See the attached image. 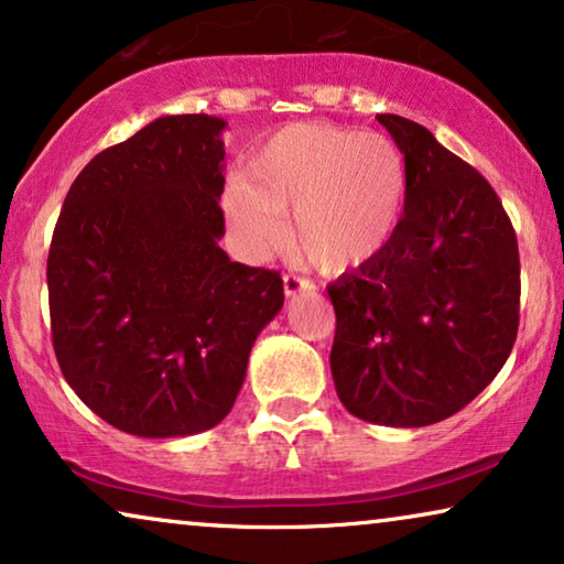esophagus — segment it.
Segmentation results:
<instances>
[{"instance_id":"esophagus-1","label":"esophagus","mask_w":564,"mask_h":564,"mask_svg":"<svg viewBox=\"0 0 564 564\" xmlns=\"http://www.w3.org/2000/svg\"><path fill=\"white\" fill-rule=\"evenodd\" d=\"M282 282H284V295L288 297H295L297 292L313 290V282L305 280V276H300V274H284Z\"/></svg>"}]
</instances>
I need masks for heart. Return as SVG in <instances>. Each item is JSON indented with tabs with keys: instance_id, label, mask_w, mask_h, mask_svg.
<instances>
[{
	"instance_id": "heart-1",
	"label": "heart",
	"mask_w": 564,
	"mask_h": 564,
	"mask_svg": "<svg viewBox=\"0 0 564 564\" xmlns=\"http://www.w3.org/2000/svg\"><path fill=\"white\" fill-rule=\"evenodd\" d=\"M405 159L388 135L303 122L269 138L223 207L236 243L261 253L282 236L323 272L365 264L388 243L405 203Z\"/></svg>"
}]
</instances>
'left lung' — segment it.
I'll list each match as a JSON object with an SVG mask.
<instances>
[{
    "label": "left lung",
    "mask_w": 564,
    "mask_h": 564,
    "mask_svg": "<svg viewBox=\"0 0 564 564\" xmlns=\"http://www.w3.org/2000/svg\"><path fill=\"white\" fill-rule=\"evenodd\" d=\"M405 156L403 218L328 284L338 400L380 426H431L488 384L519 334V243L488 180L419 122L377 115Z\"/></svg>",
    "instance_id": "obj_1"
}]
</instances>
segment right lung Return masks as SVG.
Wrapping results in <instances>:
<instances>
[{"label": "right lung", "mask_w": 564, "mask_h": 564, "mask_svg": "<svg viewBox=\"0 0 564 564\" xmlns=\"http://www.w3.org/2000/svg\"><path fill=\"white\" fill-rule=\"evenodd\" d=\"M223 130L203 112L149 122L82 169L53 230V351L82 403L126 434L218 426L284 303L280 272L218 246Z\"/></svg>", "instance_id": "right-lung-1"}]
</instances>
